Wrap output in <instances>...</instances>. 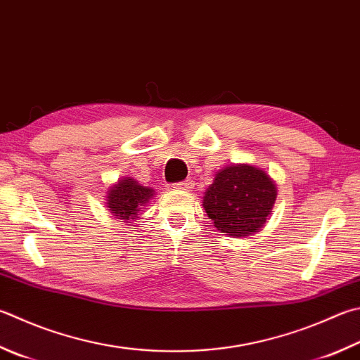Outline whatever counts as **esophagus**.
Instances as JSON below:
<instances>
[{"label": "esophagus", "mask_w": 360, "mask_h": 360, "mask_svg": "<svg viewBox=\"0 0 360 360\" xmlns=\"http://www.w3.org/2000/svg\"><path fill=\"white\" fill-rule=\"evenodd\" d=\"M175 189H181V191H191L194 188V183L191 180H185V181H179L175 183Z\"/></svg>", "instance_id": "esophagus-1"}]
</instances>
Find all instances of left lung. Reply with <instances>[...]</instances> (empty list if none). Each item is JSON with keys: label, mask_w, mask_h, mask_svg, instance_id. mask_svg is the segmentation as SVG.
<instances>
[{"label": "left lung", "mask_w": 360, "mask_h": 360, "mask_svg": "<svg viewBox=\"0 0 360 360\" xmlns=\"http://www.w3.org/2000/svg\"><path fill=\"white\" fill-rule=\"evenodd\" d=\"M276 198V183L266 172L250 165H232L216 174L202 205L219 232L241 238L263 227Z\"/></svg>", "instance_id": "left-lung-1"}]
</instances>
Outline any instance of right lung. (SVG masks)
I'll list each match as a JSON object with an SVG mask.
<instances>
[{"mask_svg":"<svg viewBox=\"0 0 360 360\" xmlns=\"http://www.w3.org/2000/svg\"><path fill=\"white\" fill-rule=\"evenodd\" d=\"M155 195L152 188L141 186L139 183L131 177L120 179L116 185L108 189L106 207L119 219H136L138 212L148 203Z\"/></svg>","mask_w":360,"mask_h":360,"instance_id":"obj_1","label":"right lung"}]
</instances>
